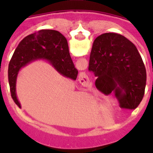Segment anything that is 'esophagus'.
Returning a JSON list of instances; mask_svg holds the SVG:
<instances>
[{
  "label": "esophagus",
  "mask_w": 153,
  "mask_h": 153,
  "mask_svg": "<svg viewBox=\"0 0 153 153\" xmlns=\"http://www.w3.org/2000/svg\"><path fill=\"white\" fill-rule=\"evenodd\" d=\"M84 78H85V77H84Z\"/></svg>",
  "instance_id": "1"
}]
</instances>
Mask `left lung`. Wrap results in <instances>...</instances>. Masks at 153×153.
<instances>
[{"label": "left lung", "instance_id": "8db88e82", "mask_svg": "<svg viewBox=\"0 0 153 153\" xmlns=\"http://www.w3.org/2000/svg\"><path fill=\"white\" fill-rule=\"evenodd\" d=\"M88 70L97 77L96 88L114 93L121 108L134 109L143 100L146 69L137 47L122 35L105 33L94 40Z\"/></svg>", "mask_w": 153, "mask_h": 153}]
</instances>
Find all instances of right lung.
Listing matches in <instances>:
<instances>
[{"mask_svg": "<svg viewBox=\"0 0 153 153\" xmlns=\"http://www.w3.org/2000/svg\"><path fill=\"white\" fill-rule=\"evenodd\" d=\"M46 59L59 73L76 80L78 71L70 55L66 38L59 31L44 29L28 35L16 49L8 65V82L14 102L21 106L16 94V83L19 71L36 59Z\"/></svg>", "mask_w": 153, "mask_h": 153, "instance_id": "obj_1", "label": "right lung"}]
</instances>
